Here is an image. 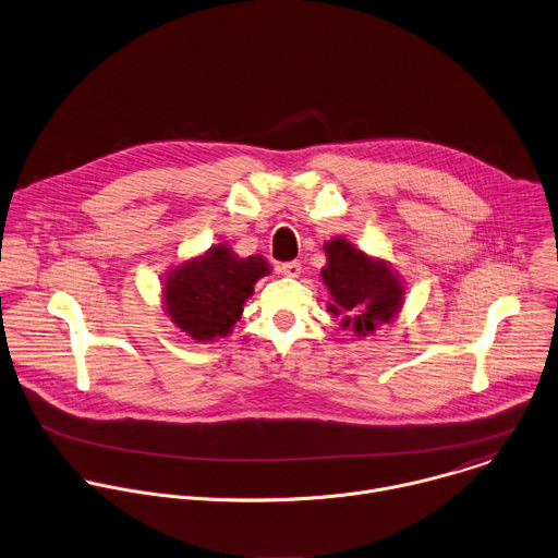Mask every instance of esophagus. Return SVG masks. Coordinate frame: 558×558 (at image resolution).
I'll use <instances>...</instances> for the list:
<instances>
[{
    "label": "esophagus",
    "instance_id": "34e87169",
    "mask_svg": "<svg viewBox=\"0 0 558 558\" xmlns=\"http://www.w3.org/2000/svg\"><path fill=\"white\" fill-rule=\"evenodd\" d=\"M280 271H282L284 276H289V278H298V276L302 274V265H300L298 260H291V263H282V265H280Z\"/></svg>",
    "mask_w": 558,
    "mask_h": 558
}]
</instances>
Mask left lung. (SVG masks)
<instances>
[{"label":"left lung","mask_w":558,"mask_h":558,"mask_svg":"<svg viewBox=\"0 0 558 558\" xmlns=\"http://www.w3.org/2000/svg\"><path fill=\"white\" fill-rule=\"evenodd\" d=\"M324 252L328 263L322 280L332 298L328 311L343 317V330L352 328L354 335L367 337L400 313L404 287L385 260L367 256L343 236L324 243Z\"/></svg>","instance_id":"1"}]
</instances>
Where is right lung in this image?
<instances>
[{
    "instance_id": "right-lung-1",
    "label": "right lung",
    "mask_w": 558,
    "mask_h": 558,
    "mask_svg": "<svg viewBox=\"0 0 558 558\" xmlns=\"http://www.w3.org/2000/svg\"><path fill=\"white\" fill-rule=\"evenodd\" d=\"M271 269L263 256L239 258L228 243L184 260L165 276L162 304L171 322L197 343L228 337L258 278Z\"/></svg>"
}]
</instances>
